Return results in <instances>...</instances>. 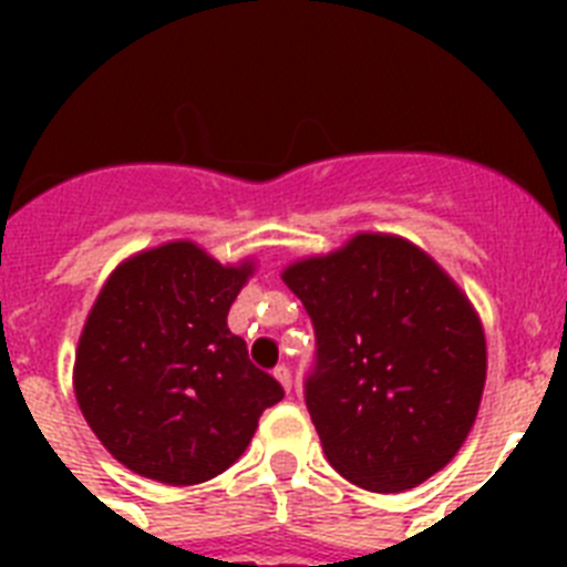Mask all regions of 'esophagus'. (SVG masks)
<instances>
[{"mask_svg": "<svg viewBox=\"0 0 567 567\" xmlns=\"http://www.w3.org/2000/svg\"><path fill=\"white\" fill-rule=\"evenodd\" d=\"M275 378H278V383L287 389V392H292V372H289V365L280 363L278 369H275Z\"/></svg>", "mask_w": 567, "mask_h": 567, "instance_id": "1", "label": "esophagus"}]
</instances>
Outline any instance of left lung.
Masks as SVG:
<instances>
[{"mask_svg":"<svg viewBox=\"0 0 567 567\" xmlns=\"http://www.w3.org/2000/svg\"><path fill=\"white\" fill-rule=\"evenodd\" d=\"M280 278L312 318L307 409L332 468L398 494L452 463L488 365L477 309L452 275L400 235L358 233Z\"/></svg>","mask_w":567,"mask_h":567,"instance_id":"left-lung-1","label":"left lung"}]
</instances>
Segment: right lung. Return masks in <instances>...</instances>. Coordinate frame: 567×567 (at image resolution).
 Instances as JSON below:
<instances>
[{
	"instance_id": "right-lung-1",
	"label": "right lung",
	"mask_w": 567,
	"mask_h": 567,
	"mask_svg": "<svg viewBox=\"0 0 567 567\" xmlns=\"http://www.w3.org/2000/svg\"><path fill=\"white\" fill-rule=\"evenodd\" d=\"M252 272V258L221 264L193 240H167L104 280L79 338L73 389L93 434L133 474L164 485L218 477L284 398L227 327Z\"/></svg>"
}]
</instances>
